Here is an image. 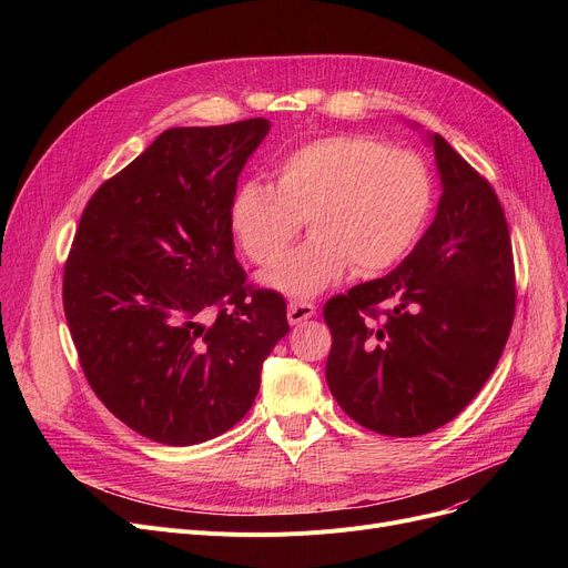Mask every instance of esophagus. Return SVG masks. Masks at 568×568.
Listing matches in <instances>:
<instances>
[{
  "instance_id": "34e87169",
  "label": "esophagus",
  "mask_w": 568,
  "mask_h": 568,
  "mask_svg": "<svg viewBox=\"0 0 568 568\" xmlns=\"http://www.w3.org/2000/svg\"><path fill=\"white\" fill-rule=\"evenodd\" d=\"M315 315V306L308 302H292L287 306V320L290 324H300L304 320H311Z\"/></svg>"
}]
</instances>
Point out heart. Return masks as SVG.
<instances>
[{"label": "heart", "instance_id": "heart-1", "mask_svg": "<svg viewBox=\"0 0 568 568\" xmlns=\"http://www.w3.org/2000/svg\"><path fill=\"white\" fill-rule=\"evenodd\" d=\"M276 189L239 184L230 232L255 264H273L312 219L314 239L268 268L262 283L308 300L345 278L379 274L419 242L433 209V174L409 149L366 133H332L292 146L274 163Z\"/></svg>", "mask_w": 568, "mask_h": 568}]
</instances>
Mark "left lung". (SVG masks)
Returning <instances> with one entry per match:
<instances>
[{"mask_svg":"<svg viewBox=\"0 0 568 568\" xmlns=\"http://www.w3.org/2000/svg\"><path fill=\"white\" fill-rule=\"evenodd\" d=\"M437 216L382 278L324 304L326 384L379 435H426L458 416L493 375L516 315L509 225L488 179L433 133Z\"/></svg>","mask_w":568,"mask_h":568,"instance_id":"1","label":"left lung"}]
</instances>
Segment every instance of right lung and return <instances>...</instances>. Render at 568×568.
Returning a JSON list of instances; mask_svg holds the SVG:
<instances>
[{
	"label": "right lung",
	"instance_id": "1",
	"mask_svg": "<svg viewBox=\"0 0 568 568\" xmlns=\"http://www.w3.org/2000/svg\"><path fill=\"white\" fill-rule=\"evenodd\" d=\"M266 119L161 133L89 197L64 264L82 373L135 433L189 446L251 409L290 332L285 300L234 257L230 200Z\"/></svg>",
	"mask_w": 568,
	"mask_h": 568
}]
</instances>
